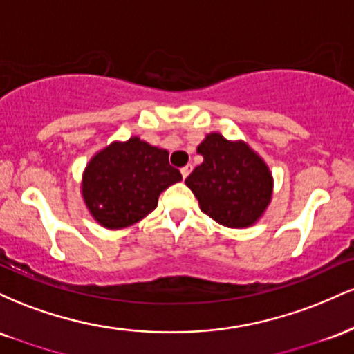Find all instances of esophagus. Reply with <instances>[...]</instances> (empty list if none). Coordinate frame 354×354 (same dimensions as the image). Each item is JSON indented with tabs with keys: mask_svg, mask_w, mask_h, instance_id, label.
I'll use <instances>...</instances> for the list:
<instances>
[{
	"mask_svg": "<svg viewBox=\"0 0 354 354\" xmlns=\"http://www.w3.org/2000/svg\"><path fill=\"white\" fill-rule=\"evenodd\" d=\"M191 171H193V166H191V165H186L185 168H181V176L185 178V180H186V178H188V174H189Z\"/></svg>",
	"mask_w": 354,
	"mask_h": 354,
	"instance_id": "34e87169",
	"label": "esophagus"
}]
</instances>
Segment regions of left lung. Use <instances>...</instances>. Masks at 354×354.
I'll list each match as a JSON object with an SVG mask.
<instances>
[{"mask_svg": "<svg viewBox=\"0 0 354 354\" xmlns=\"http://www.w3.org/2000/svg\"><path fill=\"white\" fill-rule=\"evenodd\" d=\"M196 151L203 163L186 178L200 209L226 228H250L265 216L273 200L270 166L243 140L208 133Z\"/></svg>", "mask_w": 354, "mask_h": 354, "instance_id": "8db88e82", "label": "left lung"}]
</instances>
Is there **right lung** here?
Wrapping results in <instances>:
<instances>
[{"label": "right lung", "instance_id": "1", "mask_svg": "<svg viewBox=\"0 0 354 354\" xmlns=\"http://www.w3.org/2000/svg\"><path fill=\"white\" fill-rule=\"evenodd\" d=\"M169 153L140 136L113 141L96 151L81 174V196L91 218L106 230H124L153 213L181 173Z\"/></svg>", "mask_w": 354, "mask_h": 354}]
</instances>
